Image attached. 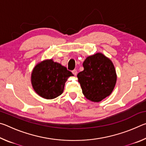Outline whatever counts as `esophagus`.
<instances>
[{
  "mask_svg": "<svg viewBox=\"0 0 146 146\" xmlns=\"http://www.w3.org/2000/svg\"><path fill=\"white\" fill-rule=\"evenodd\" d=\"M72 73H73V74L75 76H76V75H77V71H76V70H73L72 71Z\"/></svg>",
  "mask_w": 146,
  "mask_h": 146,
  "instance_id": "1",
  "label": "esophagus"
}]
</instances>
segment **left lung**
I'll return each instance as SVG.
<instances>
[{
	"label": "left lung",
	"mask_w": 146,
	"mask_h": 146,
	"mask_svg": "<svg viewBox=\"0 0 146 146\" xmlns=\"http://www.w3.org/2000/svg\"><path fill=\"white\" fill-rule=\"evenodd\" d=\"M84 70L77 75L82 93L89 100L98 102L111 95L117 82L112 61L102 53L89 56L83 62Z\"/></svg>",
	"instance_id": "1"
}]
</instances>
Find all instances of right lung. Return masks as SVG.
I'll use <instances>...</instances> for the list:
<instances>
[{
    "instance_id": "right-lung-1",
    "label": "right lung",
    "mask_w": 146,
    "mask_h": 146,
    "mask_svg": "<svg viewBox=\"0 0 146 146\" xmlns=\"http://www.w3.org/2000/svg\"><path fill=\"white\" fill-rule=\"evenodd\" d=\"M73 76L71 71L53 59L41 61L33 68L31 82L34 91L42 98L53 99L63 93L68 78Z\"/></svg>"
}]
</instances>
